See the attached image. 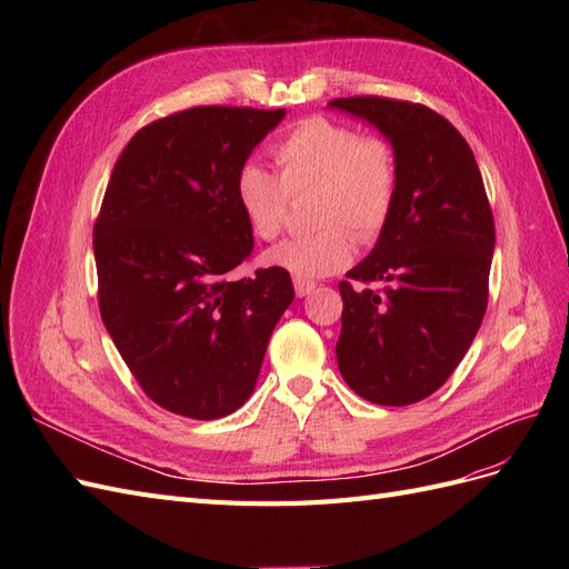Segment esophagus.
Returning a JSON list of instances; mask_svg holds the SVG:
<instances>
[{"instance_id": "34e87169", "label": "esophagus", "mask_w": 569, "mask_h": 569, "mask_svg": "<svg viewBox=\"0 0 569 569\" xmlns=\"http://www.w3.org/2000/svg\"><path fill=\"white\" fill-rule=\"evenodd\" d=\"M295 291H297V297H299V299H303V297L311 295V291H316V282L297 278V280H295Z\"/></svg>"}]
</instances>
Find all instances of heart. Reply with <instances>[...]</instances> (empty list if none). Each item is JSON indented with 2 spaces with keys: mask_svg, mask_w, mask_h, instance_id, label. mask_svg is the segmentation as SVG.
<instances>
[{
  "mask_svg": "<svg viewBox=\"0 0 569 569\" xmlns=\"http://www.w3.org/2000/svg\"><path fill=\"white\" fill-rule=\"evenodd\" d=\"M272 159L280 178L251 161L234 176V201L253 237L272 242L287 222L289 194L306 184L318 187L313 218L322 226L272 247L266 253L270 266L301 280L325 278L351 263L353 229L368 242L387 228L399 173L380 137H360L341 120L311 116L274 142Z\"/></svg>",
  "mask_w": 569,
  "mask_h": 569,
  "instance_id": "1",
  "label": "heart"
}]
</instances>
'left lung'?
<instances>
[{
    "label": "left lung",
    "instance_id": "8db88e82",
    "mask_svg": "<svg viewBox=\"0 0 569 569\" xmlns=\"http://www.w3.org/2000/svg\"><path fill=\"white\" fill-rule=\"evenodd\" d=\"M393 149L399 189L375 249L339 282L337 363L370 403L410 406L435 393L479 330L489 301L493 216L475 153L437 111L387 97L332 99Z\"/></svg>",
    "mask_w": 569,
    "mask_h": 569
}]
</instances>
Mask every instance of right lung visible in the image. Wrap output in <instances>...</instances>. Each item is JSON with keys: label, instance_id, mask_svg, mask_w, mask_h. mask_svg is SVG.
I'll list each match as a JSON object with an SVG mask.
<instances>
[{"label": "right lung", "instance_id": "add662e5", "mask_svg": "<svg viewBox=\"0 0 569 569\" xmlns=\"http://www.w3.org/2000/svg\"><path fill=\"white\" fill-rule=\"evenodd\" d=\"M282 118L194 107L134 132L113 166L92 239L99 311L137 385L176 416L242 406L295 299L274 266L232 278L253 249L234 176Z\"/></svg>", "mask_w": 569, "mask_h": 569}]
</instances>
